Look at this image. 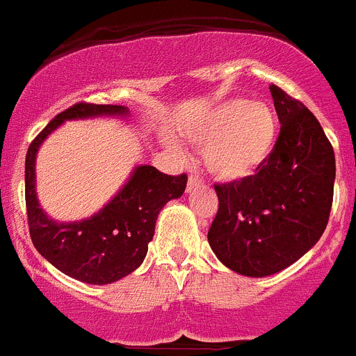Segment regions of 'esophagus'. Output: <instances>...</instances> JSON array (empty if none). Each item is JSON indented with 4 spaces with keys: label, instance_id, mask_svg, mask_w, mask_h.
Segmentation results:
<instances>
[{
    "label": "esophagus",
    "instance_id": "34e87169",
    "mask_svg": "<svg viewBox=\"0 0 356 356\" xmlns=\"http://www.w3.org/2000/svg\"><path fill=\"white\" fill-rule=\"evenodd\" d=\"M200 184H202L200 175H198L197 172H191L188 177V188H186V191H188V193H191V191H195V189L200 188Z\"/></svg>",
    "mask_w": 356,
    "mask_h": 356
}]
</instances>
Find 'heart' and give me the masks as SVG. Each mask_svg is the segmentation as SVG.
I'll return each mask as SVG.
<instances>
[{
  "label": "heart",
  "mask_w": 356,
  "mask_h": 356,
  "mask_svg": "<svg viewBox=\"0 0 356 356\" xmlns=\"http://www.w3.org/2000/svg\"><path fill=\"white\" fill-rule=\"evenodd\" d=\"M189 142L204 147V165L218 181L241 182L257 175L275 151L279 119L264 102L232 98L182 128ZM179 151L175 142H168Z\"/></svg>",
  "instance_id": "1"
}]
</instances>
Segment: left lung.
<instances>
[{
    "mask_svg": "<svg viewBox=\"0 0 356 356\" xmlns=\"http://www.w3.org/2000/svg\"><path fill=\"white\" fill-rule=\"evenodd\" d=\"M279 131L268 163L248 181L216 184L219 209L207 238L237 274L265 277L304 257L320 237L334 198L335 156L313 112L272 84Z\"/></svg>",
    "mask_w": 356,
    "mask_h": 356,
    "instance_id": "1",
    "label": "left lung"
}]
</instances>
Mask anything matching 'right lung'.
Listing matches in <instances>:
<instances>
[{
	"label": "right lung",
	"instance_id": "obj_1",
	"mask_svg": "<svg viewBox=\"0 0 356 356\" xmlns=\"http://www.w3.org/2000/svg\"><path fill=\"white\" fill-rule=\"evenodd\" d=\"M95 118L126 119L129 111L124 105L77 103L56 115L31 142L26 154V209L33 244L49 264L82 283L111 284L140 267L158 214L167 202L182 197L188 177L138 165L98 212L79 221L52 219L36 197L38 149L65 121Z\"/></svg>",
	"mask_w": 356,
	"mask_h": 356
}]
</instances>
